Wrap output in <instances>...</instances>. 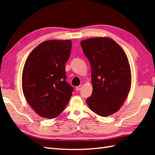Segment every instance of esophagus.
I'll use <instances>...</instances> for the list:
<instances>
[{"mask_svg": "<svg viewBox=\"0 0 155 155\" xmlns=\"http://www.w3.org/2000/svg\"><path fill=\"white\" fill-rule=\"evenodd\" d=\"M81 88H82V85H79V86L76 87V90H77V91H79L81 89Z\"/></svg>", "mask_w": 155, "mask_h": 155, "instance_id": "esophagus-1", "label": "esophagus"}]
</instances>
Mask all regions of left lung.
I'll return each instance as SVG.
<instances>
[{
    "label": "left lung",
    "mask_w": 155,
    "mask_h": 155,
    "mask_svg": "<svg viewBox=\"0 0 155 155\" xmlns=\"http://www.w3.org/2000/svg\"><path fill=\"white\" fill-rule=\"evenodd\" d=\"M81 45L91 67L93 90L87 99L88 107L101 117L117 113L130 89L131 72L126 54L108 37L88 38Z\"/></svg>",
    "instance_id": "8db88e82"
}]
</instances>
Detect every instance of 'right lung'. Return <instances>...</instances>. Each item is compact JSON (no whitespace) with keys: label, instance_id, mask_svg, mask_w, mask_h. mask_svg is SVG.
<instances>
[{"label":"right lung","instance_id":"obj_1","mask_svg":"<svg viewBox=\"0 0 155 155\" xmlns=\"http://www.w3.org/2000/svg\"><path fill=\"white\" fill-rule=\"evenodd\" d=\"M71 48L70 40L45 41L33 49L25 62L23 94L39 116L56 118L70 100L74 88L65 81V64Z\"/></svg>","mask_w":155,"mask_h":155}]
</instances>
